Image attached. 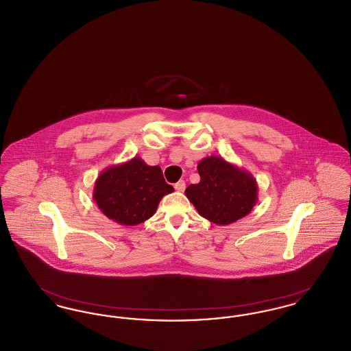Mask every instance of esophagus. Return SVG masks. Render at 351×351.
Wrapping results in <instances>:
<instances>
[{"label":"esophagus","mask_w":351,"mask_h":351,"mask_svg":"<svg viewBox=\"0 0 351 351\" xmlns=\"http://www.w3.org/2000/svg\"><path fill=\"white\" fill-rule=\"evenodd\" d=\"M175 189H176L178 192H183L184 189H185V182H184V180L178 182V183L175 184Z\"/></svg>","instance_id":"34e87169"}]
</instances>
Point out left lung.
Masks as SVG:
<instances>
[{
    "mask_svg": "<svg viewBox=\"0 0 351 351\" xmlns=\"http://www.w3.org/2000/svg\"><path fill=\"white\" fill-rule=\"evenodd\" d=\"M200 183L191 184L185 196L201 217L229 225L246 217L258 202L256 179L222 156H206L197 165Z\"/></svg>",
    "mask_w": 351,
    "mask_h": 351,
    "instance_id": "8db88e82",
    "label": "left lung"
}]
</instances>
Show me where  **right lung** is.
I'll use <instances>...</instances> for the list:
<instances>
[{
	"mask_svg": "<svg viewBox=\"0 0 351 351\" xmlns=\"http://www.w3.org/2000/svg\"><path fill=\"white\" fill-rule=\"evenodd\" d=\"M173 192L162 168L149 166L135 155L133 159L105 168L97 176L93 200L101 212L123 226H135L152 217L160 200Z\"/></svg>",
	"mask_w": 351,
	"mask_h": 351,
	"instance_id": "1",
	"label": "right lung"
}]
</instances>
